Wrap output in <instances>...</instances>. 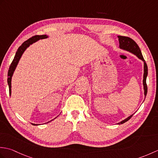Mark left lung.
I'll return each mask as SVG.
<instances>
[{"mask_svg":"<svg viewBox=\"0 0 158 158\" xmlns=\"http://www.w3.org/2000/svg\"><path fill=\"white\" fill-rule=\"evenodd\" d=\"M118 39H119V48L122 49L123 50H126V51L129 52L130 53H133V54L136 55L139 59H140L143 61L144 62V74H143V87H144V94H145V96H146L147 93V85L146 83V79H147V75H148V68H147V65L144 60L141 51L139 48V45L136 44V43L134 41L133 39H132L130 37H127V36H118ZM132 115H131L130 116L127 117L126 119L118 123V124H122L123 123L126 122L127 121H128L131 117H132Z\"/></svg>","mask_w":158,"mask_h":158,"instance_id":"left-lung-1","label":"left lung"}]
</instances>
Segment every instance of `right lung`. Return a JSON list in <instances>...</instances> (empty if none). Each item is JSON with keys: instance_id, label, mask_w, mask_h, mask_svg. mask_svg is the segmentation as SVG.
Listing matches in <instances>:
<instances>
[{"instance_id": "right-lung-1", "label": "right lung", "mask_w": 158, "mask_h": 158, "mask_svg": "<svg viewBox=\"0 0 158 158\" xmlns=\"http://www.w3.org/2000/svg\"><path fill=\"white\" fill-rule=\"evenodd\" d=\"M48 37V36H47L45 35H35L34 36H32V37L30 38L29 39H28L27 41L23 42L22 44V45L18 48V51H17V52L15 53V56L14 57V58H13V61L11 64V65H10V66H9V69L8 70L7 83H8V85H9V95L10 96H11V78H12L13 74L15 71L16 66H17V65H18V64L20 58H21L23 53L24 52V51L26 49V48H28L30 45L32 44L33 43L37 41L40 39H46ZM32 125H36V126L38 125V124H35V123H32Z\"/></svg>"}]
</instances>
